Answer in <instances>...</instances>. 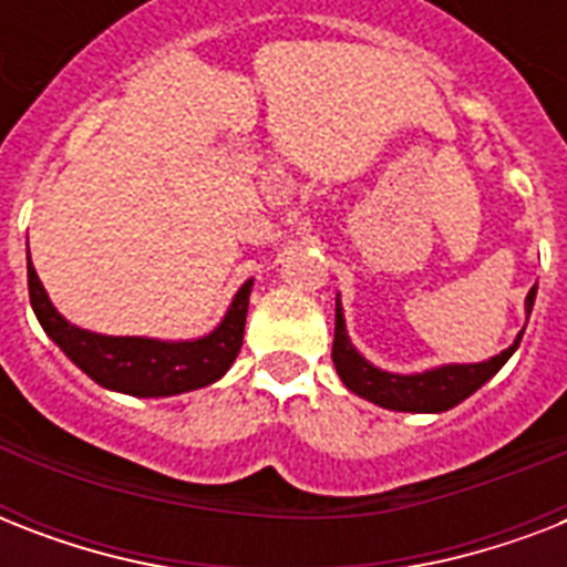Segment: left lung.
<instances>
[{"label":"left lung","mask_w":567,"mask_h":567,"mask_svg":"<svg viewBox=\"0 0 567 567\" xmlns=\"http://www.w3.org/2000/svg\"><path fill=\"white\" fill-rule=\"evenodd\" d=\"M538 285H533L524 300V311H533V302H536ZM520 338H524V329L518 332V338L512 341V347H506L503 353L485 359V362L474 364H439V368H430V371L421 373H391L382 371L377 364H371L359 350L353 347L350 336H347L344 323V309H341V293L336 300V341H332V362H336V371L341 377L353 394L364 396L368 403H377L382 409H391V412H414V414H439L447 412L453 405H458L462 400L480 391V388L501 371L503 364L509 362L512 353L518 350Z\"/></svg>","instance_id":"obj_1"}]
</instances>
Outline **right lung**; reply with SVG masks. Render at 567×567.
Listing matches in <instances>:
<instances>
[{
  "label": "right lung",
  "mask_w": 567,
  "mask_h": 567,
  "mask_svg": "<svg viewBox=\"0 0 567 567\" xmlns=\"http://www.w3.org/2000/svg\"><path fill=\"white\" fill-rule=\"evenodd\" d=\"M249 291L252 279L240 285L220 323L203 338L162 341L144 336H100L70 323L52 306L29 256V300L43 332L96 385L132 396H173L217 382L244 344Z\"/></svg>",
  "instance_id": "obj_1"
}]
</instances>
